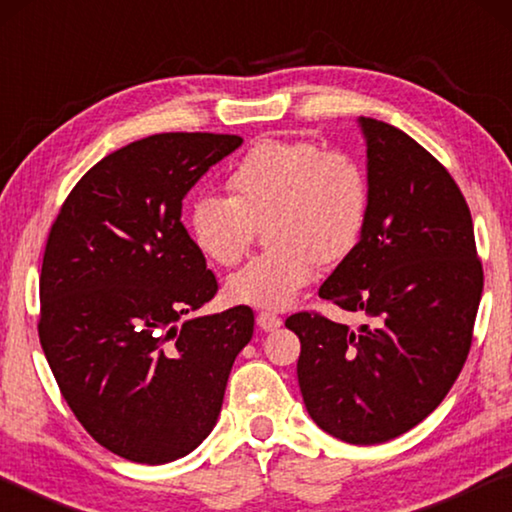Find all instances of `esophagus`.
I'll return each instance as SVG.
<instances>
[{"instance_id":"obj_1","label":"esophagus","mask_w":512,"mask_h":512,"mask_svg":"<svg viewBox=\"0 0 512 512\" xmlns=\"http://www.w3.org/2000/svg\"><path fill=\"white\" fill-rule=\"evenodd\" d=\"M257 325H259V329H264V332H275V329L282 325V318L271 314V311H259Z\"/></svg>"}]
</instances>
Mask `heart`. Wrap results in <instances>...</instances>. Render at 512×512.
Instances as JSON below:
<instances>
[{
	"instance_id": "obj_1",
	"label": "heart",
	"mask_w": 512,
	"mask_h": 512,
	"mask_svg": "<svg viewBox=\"0 0 512 512\" xmlns=\"http://www.w3.org/2000/svg\"><path fill=\"white\" fill-rule=\"evenodd\" d=\"M230 198L198 196L189 207V232L203 257L237 264L255 223L266 222L271 250L225 282L241 305L280 309L305 289L316 255L334 262L357 244L368 219L366 171L352 155L323 151L309 140H262L228 176Z\"/></svg>"
}]
</instances>
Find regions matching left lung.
Masks as SVG:
<instances>
[{
    "mask_svg": "<svg viewBox=\"0 0 512 512\" xmlns=\"http://www.w3.org/2000/svg\"><path fill=\"white\" fill-rule=\"evenodd\" d=\"M368 219L318 296L366 314L348 325L300 311L298 384L329 436L377 445L402 436L445 400L472 343L483 271L470 207L447 169L386 121L359 117Z\"/></svg>",
    "mask_w": 512,
    "mask_h": 512,
    "instance_id": "8db88e82",
    "label": "left lung"
}]
</instances>
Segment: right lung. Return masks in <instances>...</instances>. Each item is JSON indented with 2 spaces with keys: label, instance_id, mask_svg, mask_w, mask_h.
Wrapping results in <instances>:
<instances>
[{
  "label": "right lung",
  "instance_id": "add662e5",
  "mask_svg": "<svg viewBox=\"0 0 512 512\" xmlns=\"http://www.w3.org/2000/svg\"><path fill=\"white\" fill-rule=\"evenodd\" d=\"M241 142L214 133L137 140L94 164L51 225L40 345L85 431L128 461L162 465L194 452L253 339L244 305L185 320L219 287L180 221L183 198Z\"/></svg>",
  "mask_w": 512,
  "mask_h": 512
}]
</instances>
